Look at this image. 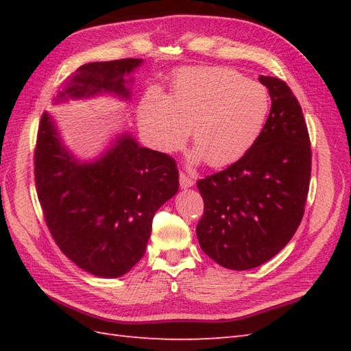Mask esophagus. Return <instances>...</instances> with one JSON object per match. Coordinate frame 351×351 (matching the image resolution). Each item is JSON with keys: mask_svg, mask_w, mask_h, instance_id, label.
Masks as SVG:
<instances>
[{"mask_svg": "<svg viewBox=\"0 0 351 351\" xmlns=\"http://www.w3.org/2000/svg\"><path fill=\"white\" fill-rule=\"evenodd\" d=\"M180 185H181V189H190V187H193V180L181 171V173H180Z\"/></svg>", "mask_w": 351, "mask_h": 351, "instance_id": "esophagus-1", "label": "esophagus"}]
</instances>
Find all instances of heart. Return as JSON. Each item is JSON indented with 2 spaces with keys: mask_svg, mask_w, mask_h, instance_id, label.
Segmentation results:
<instances>
[{
  "mask_svg": "<svg viewBox=\"0 0 351 351\" xmlns=\"http://www.w3.org/2000/svg\"><path fill=\"white\" fill-rule=\"evenodd\" d=\"M270 111L267 88L219 66L176 72L169 96L151 88L137 110L138 128L161 152L180 151L189 138L191 162L221 167L240 160L255 145Z\"/></svg>",
  "mask_w": 351,
  "mask_h": 351,
  "instance_id": "obj_1",
  "label": "heart"
}]
</instances>
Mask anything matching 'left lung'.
Returning <instances> with one entry per match:
<instances>
[{"instance_id": "1", "label": "left lung", "mask_w": 351, "mask_h": 351, "mask_svg": "<svg viewBox=\"0 0 351 351\" xmlns=\"http://www.w3.org/2000/svg\"><path fill=\"white\" fill-rule=\"evenodd\" d=\"M271 98L255 145L225 170L197 181L205 211L196 226L208 256L229 270H249L285 247L299 228L311 180V143L291 88L259 75Z\"/></svg>"}]
</instances>
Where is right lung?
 Instances as JSON below:
<instances>
[{
    "instance_id": "add662e5",
    "label": "right lung",
    "mask_w": 351,
    "mask_h": 351,
    "mask_svg": "<svg viewBox=\"0 0 351 351\" xmlns=\"http://www.w3.org/2000/svg\"><path fill=\"white\" fill-rule=\"evenodd\" d=\"M141 58L86 63L66 80L52 104L110 95L131 101ZM39 202L60 250L84 271L121 278L145 255L152 219L180 190L176 162L122 131L93 160L64 145L56 119L42 116L34 152Z\"/></svg>"
}]
</instances>
